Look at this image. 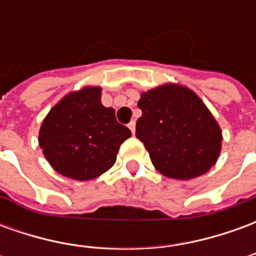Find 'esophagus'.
<instances>
[{
  "label": "esophagus",
  "instance_id": "esophagus-1",
  "mask_svg": "<svg viewBox=\"0 0 256 256\" xmlns=\"http://www.w3.org/2000/svg\"><path fill=\"white\" fill-rule=\"evenodd\" d=\"M128 128L132 130V133H136V122L134 120H132V122L128 123Z\"/></svg>",
  "mask_w": 256,
  "mask_h": 256
}]
</instances>
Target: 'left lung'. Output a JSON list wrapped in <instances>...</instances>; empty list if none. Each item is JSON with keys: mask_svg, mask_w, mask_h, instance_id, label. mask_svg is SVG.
Segmentation results:
<instances>
[{"mask_svg": "<svg viewBox=\"0 0 256 256\" xmlns=\"http://www.w3.org/2000/svg\"><path fill=\"white\" fill-rule=\"evenodd\" d=\"M136 136L152 164L178 180L203 176L220 152L222 133L211 112L192 90L164 84L141 94Z\"/></svg>", "mask_w": 256, "mask_h": 256, "instance_id": "left-lung-1", "label": "left lung"}]
</instances>
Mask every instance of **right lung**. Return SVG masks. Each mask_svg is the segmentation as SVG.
Returning <instances> with one entry per match:
<instances>
[{"label":"right lung","mask_w":256,"mask_h":256,"mask_svg":"<svg viewBox=\"0 0 256 256\" xmlns=\"http://www.w3.org/2000/svg\"><path fill=\"white\" fill-rule=\"evenodd\" d=\"M100 88H84L53 106L40 130V146L62 176L86 181L110 170L132 136L115 110L101 104Z\"/></svg>","instance_id":"right-lung-1"}]
</instances>
